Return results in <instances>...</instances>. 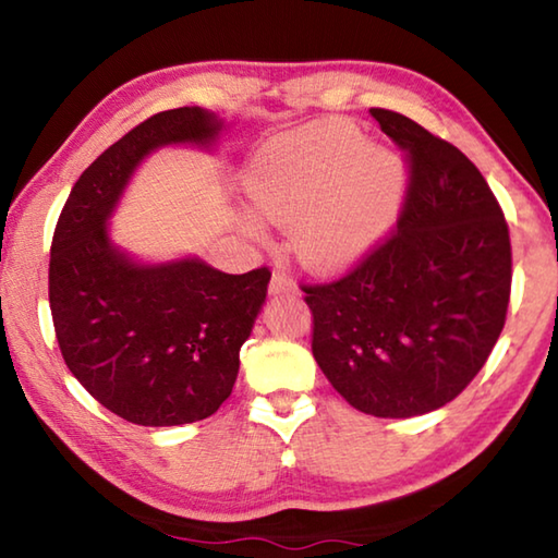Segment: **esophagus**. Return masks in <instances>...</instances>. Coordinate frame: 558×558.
<instances>
[{"mask_svg": "<svg viewBox=\"0 0 558 558\" xmlns=\"http://www.w3.org/2000/svg\"><path fill=\"white\" fill-rule=\"evenodd\" d=\"M268 290H270V295H288V292H295V282H292L286 276V270L276 268V270H272V278H270Z\"/></svg>", "mask_w": 558, "mask_h": 558, "instance_id": "1", "label": "esophagus"}]
</instances>
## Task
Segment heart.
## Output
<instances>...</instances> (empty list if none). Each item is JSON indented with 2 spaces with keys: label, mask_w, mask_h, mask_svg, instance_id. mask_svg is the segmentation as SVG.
<instances>
[{
  "label": "heart",
  "mask_w": 558,
  "mask_h": 558,
  "mask_svg": "<svg viewBox=\"0 0 558 558\" xmlns=\"http://www.w3.org/2000/svg\"><path fill=\"white\" fill-rule=\"evenodd\" d=\"M403 182L399 155L366 145L362 130L342 120L270 140L243 172L253 209L292 226V251L319 272L342 270L374 248L399 211Z\"/></svg>",
  "instance_id": "b5f03b06"
}]
</instances>
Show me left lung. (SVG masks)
<instances>
[{
  "label": "left lung",
  "mask_w": 558,
  "mask_h": 558,
  "mask_svg": "<svg viewBox=\"0 0 558 558\" xmlns=\"http://www.w3.org/2000/svg\"><path fill=\"white\" fill-rule=\"evenodd\" d=\"M372 118L409 153L399 231L349 276L302 286L313 354L337 393L376 418L440 409L483 369L505 327L512 245L485 177L393 110Z\"/></svg>",
  "instance_id": "obj_1"
}]
</instances>
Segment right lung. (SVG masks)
<instances>
[{
	"instance_id": "obj_1",
	"label": "right lung",
	"mask_w": 558,
	"mask_h": 558,
	"mask_svg": "<svg viewBox=\"0 0 558 558\" xmlns=\"http://www.w3.org/2000/svg\"><path fill=\"white\" fill-rule=\"evenodd\" d=\"M226 128L196 106L140 122L78 177L56 223L49 302L65 366L93 399L137 426H184L219 411L266 302L268 268L231 276L199 256L145 263L110 235L149 155L174 145L214 149Z\"/></svg>"
}]
</instances>
